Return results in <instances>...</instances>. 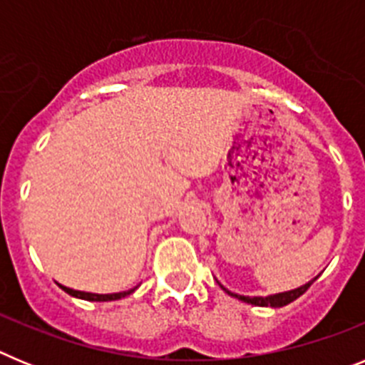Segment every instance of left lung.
Masks as SVG:
<instances>
[{
  "label": "left lung",
  "instance_id": "left-lung-1",
  "mask_svg": "<svg viewBox=\"0 0 365 365\" xmlns=\"http://www.w3.org/2000/svg\"><path fill=\"white\" fill-rule=\"evenodd\" d=\"M314 279H312V282H314ZM312 282L305 283V285L299 287V289H294V291L282 292V294H274V296H267V298H248V296L234 294V292L227 291L225 287H222V289H225V291H227L230 296H234V298L241 299V302H245V303H250V305H259V307H283V305H289V303L294 302L296 298H299V296H302L303 292L307 291L309 287L312 285Z\"/></svg>",
  "mask_w": 365,
  "mask_h": 365
}]
</instances>
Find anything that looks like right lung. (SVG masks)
<instances>
[{"label": "right lung", "instance_id": "right-lung-1", "mask_svg": "<svg viewBox=\"0 0 365 365\" xmlns=\"http://www.w3.org/2000/svg\"><path fill=\"white\" fill-rule=\"evenodd\" d=\"M60 287H62L67 294L74 296V298H80V299H89V302H111V299H120V298H124V296L131 294V292L135 291V289H131V291L115 292V294H93V292L73 291V289H69V287H63V285H60Z\"/></svg>", "mask_w": 365, "mask_h": 365}]
</instances>
